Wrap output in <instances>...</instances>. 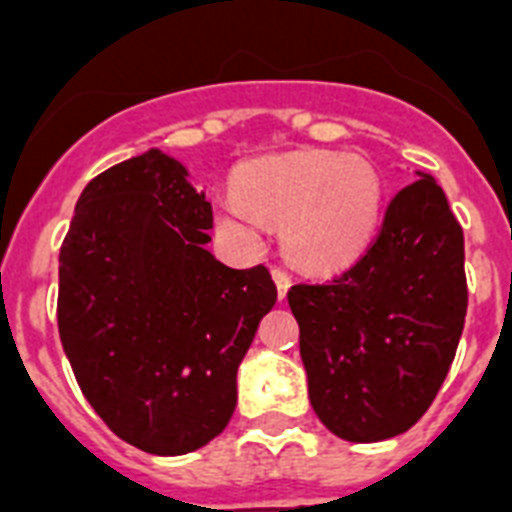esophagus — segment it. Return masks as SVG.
<instances>
[{
    "label": "esophagus",
    "mask_w": 512,
    "mask_h": 512,
    "mask_svg": "<svg viewBox=\"0 0 512 512\" xmlns=\"http://www.w3.org/2000/svg\"><path fill=\"white\" fill-rule=\"evenodd\" d=\"M273 281H276V289H279V300H284L289 292V287H292V276H289L284 268H273Z\"/></svg>",
    "instance_id": "34e87169"
}]
</instances>
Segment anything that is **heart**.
Instances as JSON below:
<instances>
[{"label":"heart","mask_w":512,"mask_h":512,"mask_svg":"<svg viewBox=\"0 0 512 512\" xmlns=\"http://www.w3.org/2000/svg\"><path fill=\"white\" fill-rule=\"evenodd\" d=\"M233 196L217 207L228 231L252 239L257 223L279 225L297 265L335 271L364 255L382 215V180L361 156L295 151L244 164Z\"/></svg>","instance_id":"obj_1"}]
</instances>
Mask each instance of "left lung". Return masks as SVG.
Masks as SVG:
<instances>
[{
	"label": "left lung",
	"mask_w": 512,
	"mask_h": 512,
	"mask_svg": "<svg viewBox=\"0 0 512 512\" xmlns=\"http://www.w3.org/2000/svg\"><path fill=\"white\" fill-rule=\"evenodd\" d=\"M287 300L327 430L353 444L406 433L446 380L468 311L465 239L441 185L417 172L356 265Z\"/></svg>",
	"instance_id": "obj_1"
}]
</instances>
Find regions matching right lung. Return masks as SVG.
Returning a JSON list of instances; mask_svg holds the SVG:
<instances>
[{"label": "right lung", "mask_w": 512, "mask_h": 512, "mask_svg": "<svg viewBox=\"0 0 512 512\" xmlns=\"http://www.w3.org/2000/svg\"><path fill=\"white\" fill-rule=\"evenodd\" d=\"M212 204L151 148L87 183L60 247L58 332L84 398L127 444L177 457L220 436L276 303L265 265L207 249Z\"/></svg>", "instance_id": "add662e5"}]
</instances>
